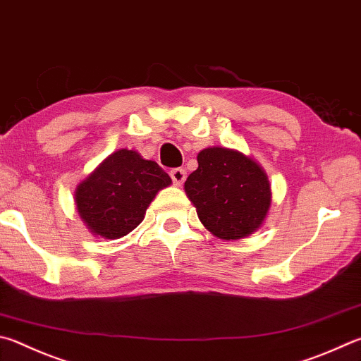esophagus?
<instances>
[{
    "instance_id": "34e87169",
    "label": "esophagus",
    "mask_w": 361,
    "mask_h": 361,
    "mask_svg": "<svg viewBox=\"0 0 361 361\" xmlns=\"http://www.w3.org/2000/svg\"><path fill=\"white\" fill-rule=\"evenodd\" d=\"M170 178H172L175 186H181L186 180V172L185 169H173L170 170Z\"/></svg>"
}]
</instances>
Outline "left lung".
<instances>
[{"mask_svg": "<svg viewBox=\"0 0 361 361\" xmlns=\"http://www.w3.org/2000/svg\"><path fill=\"white\" fill-rule=\"evenodd\" d=\"M197 162L185 192L203 227L221 240L246 238L259 231L271 205L270 181L260 164L226 147L202 149Z\"/></svg>", "mask_w": 361, "mask_h": 361, "instance_id": "obj_1", "label": "left lung"}]
</instances>
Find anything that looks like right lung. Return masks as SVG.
<instances>
[{"mask_svg":"<svg viewBox=\"0 0 361 361\" xmlns=\"http://www.w3.org/2000/svg\"><path fill=\"white\" fill-rule=\"evenodd\" d=\"M170 185V176L154 161L135 149H116L78 183L77 213L94 237L121 238L140 224L156 194Z\"/></svg>","mask_w":361,"mask_h":361,"instance_id":"add662e5","label":"right lung"}]
</instances>
